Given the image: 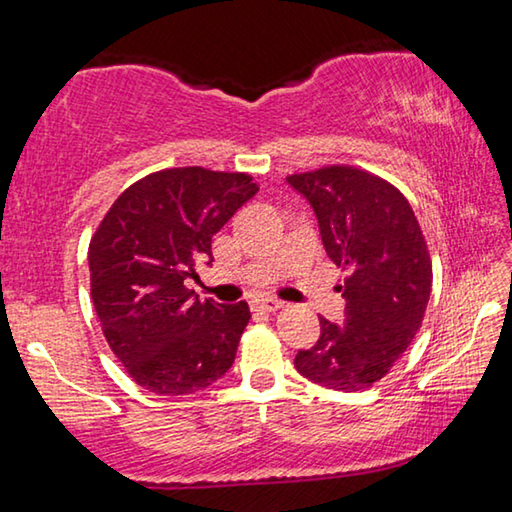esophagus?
Masks as SVG:
<instances>
[{"mask_svg":"<svg viewBox=\"0 0 512 512\" xmlns=\"http://www.w3.org/2000/svg\"><path fill=\"white\" fill-rule=\"evenodd\" d=\"M282 307H284V302L277 300V298H262V300H255L253 302V309L255 311H268V314H271V311L282 309Z\"/></svg>","mask_w":512,"mask_h":512,"instance_id":"obj_1","label":"esophagus"}]
</instances>
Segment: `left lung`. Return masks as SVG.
I'll return each mask as SVG.
<instances>
[{
	"instance_id": "obj_1",
	"label": "left lung",
	"mask_w": 512,
	"mask_h": 512,
	"mask_svg": "<svg viewBox=\"0 0 512 512\" xmlns=\"http://www.w3.org/2000/svg\"><path fill=\"white\" fill-rule=\"evenodd\" d=\"M287 180L314 207L327 255L345 271L341 327L320 316V339L293 363L314 384L363 391L422 325L433 277L427 241L400 189L366 169L327 164Z\"/></svg>"
}]
</instances>
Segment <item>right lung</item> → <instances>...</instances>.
Returning a JSON list of instances; mask_svg holds the SVG:
<instances>
[{
	"mask_svg": "<svg viewBox=\"0 0 512 512\" xmlns=\"http://www.w3.org/2000/svg\"><path fill=\"white\" fill-rule=\"evenodd\" d=\"M259 192L244 171L173 167L126 187L90 239V296L103 336L135 384L192 395L223 377L250 320L187 289L212 264V237Z\"/></svg>",
	"mask_w": 512,
	"mask_h": 512,
	"instance_id": "obj_1",
	"label": "right lung"
}]
</instances>
